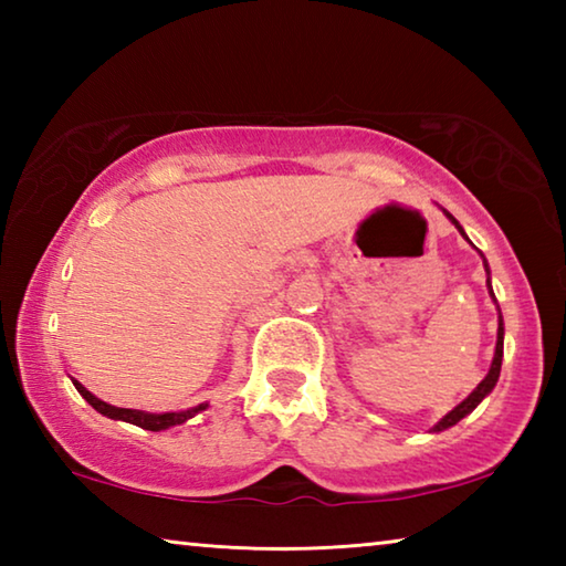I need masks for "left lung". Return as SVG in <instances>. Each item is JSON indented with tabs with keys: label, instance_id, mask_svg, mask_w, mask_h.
Masks as SVG:
<instances>
[{
	"label": "left lung",
	"instance_id": "obj_1",
	"mask_svg": "<svg viewBox=\"0 0 566 566\" xmlns=\"http://www.w3.org/2000/svg\"><path fill=\"white\" fill-rule=\"evenodd\" d=\"M442 212H444V217L449 219V222H452V224L459 229V234H462V237L467 239V242H469V237H467V232L462 229V224H459L457 219L447 212V209H442ZM469 244H472V242H469ZM479 256H482L484 270H486V290H490L492 302L496 304L494 292H492V282H490V264H486L482 252H479ZM496 312H500V304H496ZM496 322H500V327H496V347H494V359H492V364H490V371H486V377L474 387L472 395H469L464 401H459V405H457L452 411H447V415L437 421V424L432 427V432H444V429L454 427L457 421H462L467 415H472V411L479 407V401L492 395V389L496 387V379H500L502 357H504V319H502V312H500V319H496Z\"/></svg>",
	"mask_w": 566,
	"mask_h": 566
}]
</instances>
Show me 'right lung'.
<instances>
[{
	"label": "right lung",
	"mask_w": 566,
	"mask_h": 566,
	"mask_svg": "<svg viewBox=\"0 0 566 566\" xmlns=\"http://www.w3.org/2000/svg\"><path fill=\"white\" fill-rule=\"evenodd\" d=\"M72 385L76 387V391L90 401V405L99 411V415L109 417V419H117V421H129L134 427H142V429H149V432H161V429H169V427H177V424H185L187 419H191L199 411H205L209 405H199V407H191L185 411H142V409H122V407H112L107 401H102L99 397H94L92 391L80 385V381L72 379Z\"/></svg>",
	"instance_id": "1"
}]
</instances>
